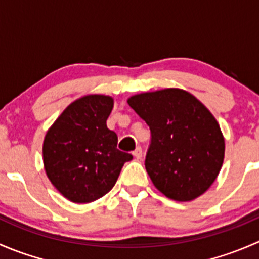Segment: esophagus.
Listing matches in <instances>:
<instances>
[{"instance_id":"obj_1","label":"esophagus","mask_w":259,"mask_h":259,"mask_svg":"<svg viewBox=\"0 0 259 259\" xmlns=\"http://www.w3.org/2000/svg\"><path fill=\"white\" fill-rule=\"evenodd\" d=\"M133 155H134L137 159H142V156H143L142 148H140V146H137V149H135V150L133 151Z\"/></svg>"}]
</instances>
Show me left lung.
<instances>
[{
  "instance_id": "obj_1",
  "label": "left lung",
  "mask_w": 259,
  "mask_h": 259,
  "mask_svg": "<svg viewBox=\"0 0 259 259\" xmlns=\"http://www.w3.org/2000/svg\"><path fill=\"white\" fill-rule=\"evenodd\" d=\"M151 133L145 168L165 197L195 199L218 177L224 159V138L215 117L188 91L143 93L127 100Z\"/></svg>"
}]
</instances>
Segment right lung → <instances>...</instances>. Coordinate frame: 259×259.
<instances>
[{"label": "right lung", "instance_id": "right-lung-1", "mask_svg": "<svg viewBox=\"0 0 259 259\" xmlns=\"http://www.w3.org/2000/svg\"><path fill=\"white\" fill-rule=\"evenodd\" d=\"M114 100L86 95L70 104L46 133L44 166L55 188L74 203L99 199L116 183L133 155L116 148L117 135L106 120Z\"/></svg>", "mask_w": 259, "mask_h": 259}]
</instances>
